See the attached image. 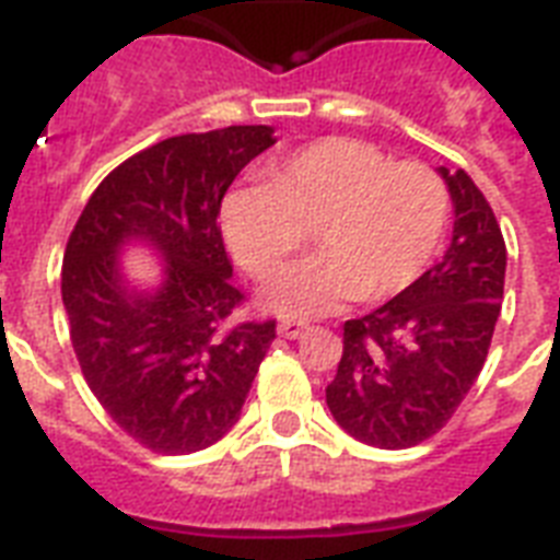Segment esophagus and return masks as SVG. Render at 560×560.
I'll return each instance as SVG.
<instances>
[{
	"mask_svg": "<svg viewBox=\"0 0 560 560\" xmlns=\"http://www.w3.org/2000/svg\"><path fill=\"white\" fill-rule=\"evenodd\" d=\"M305 331H311V325H307L305 319H284V323L279 325V334L284 340H299Z\"/></svg>",
	"mask_w": 560,
	"mask_h": 560,
	"instance_id": "1",
	"label": "esophagus"
}]
</instances>
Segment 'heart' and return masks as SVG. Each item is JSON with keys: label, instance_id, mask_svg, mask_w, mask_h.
Segmentation results:
<instances>
[{"label": "heart", "instance_id": "b5f03b06", "mask_svg": "<svg viewBox=\"0 0 560 560\" xmlns=\"http://www.w3.org/2000/svg\"><path fill=\"white\" fill-rule=\"evenodd\" d=\"M447 211L451 194L433 168L331 136L276 162L267 186L229 191L220 229L258 281L276 276L314 229L323 253L281 272L267 302L288 316H316L407 290L433 258Z\"/></svg>", "mask_w": 560, "mask_h": 560}]
</instances>
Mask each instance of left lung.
Returning <instances> with one entry per match:
<instances>
[{
	"instance_id": "obj_1",
	"label": "left lung",
	"mask_w": 560,
	"mask_h": 560,
	"mask_svg": "<svg viewBox=\"0 0 560 560\" xmlns=\"http://www.w3.org/2000/svg\"><path fill=\"white\" fill-rule=\"evenodd\" d=\"M453 241L439 264L372 314L342 325V360L325 389L337 424L404 451L435 435L486 366L505 284V241L486 194L442 168Z\"/></svg>"
}]
</instances>
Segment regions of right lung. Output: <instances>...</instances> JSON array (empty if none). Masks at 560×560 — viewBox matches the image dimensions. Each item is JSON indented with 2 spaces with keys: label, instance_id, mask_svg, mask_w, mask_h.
<instances>
[{
  "label": "right lung",
  "instance_id": "add662e5",
  "mask_svg": "<svg viewBox=\"0 0 560 560\" xmlns=\"http://www.w3.org/2000/svg\"><path fill=\"white\" fill-rule=\"evenodd\" d=\"M272 142V127L232 125L151 144L101 179L69 235L60 293L74 358L107 416L153 453L220 442L276 340V319H235L244 293L218 226L232 179ZM133 236L166 258L153 298L117 272Z\"/></svg>",
  "mask_w": 560,
  "mask_h": 560
}]
</instances>
